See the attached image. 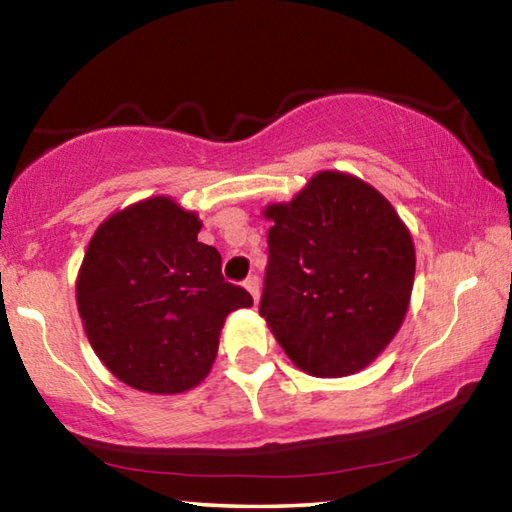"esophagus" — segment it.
Listing matches in <instances>:
<instances>
[{
	"instance_id": "34e87169",
	"label": "esophagus",
	"mask_w": 512,
	"mask_h": 512,
	"mask_svg": "<svg viewBox=\"0 0 512 512\" xmlns=\"http://www.w3.org/2000/svg\"><path fill=\"white\" fill-rule=\"evenodd\" d=\"M244 287L248 289L250 296H253V300L257 302V300H259V280H257V277H255V275L248 277V280L244 282Z\"/></svg>"
}]
</instances>
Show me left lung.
<instances>
[{"label": "left lung", "instance_id": "8db88e82", "mask_svg": "<svg viewBox=\"0 0 512 512\" xmlns=\"http://www.w3.org/2000/svg\"><path fill=\"white\" fill-rule=\"evenodd\" d=\"M262 214L273 225L259 314L275 341L314 377L370 366L411 302L415 246L400 214L345 171H318Z\"/></svg>", "mask_w": 512, "mask_h": 512}]
</instances>
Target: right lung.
I'll return each instance as SVG.
<instances>
[{
    "label": "right lung",
    "instance_id": "add662e5",
    "mask_svg": "<svg viewBox=\"0 0 512 512\" xmlns=\"http://www.w3.org/2000/svg\"><path fill=\"white\" fill-rule=\"evenodd\" d=\"M203 223L171 196L110 214L76 277V307L92 350L124 384L176 395L201 384L230 311L250 293L225 282L221 255L198 241Z\"/></svg>",
    "mask_w": 512,
    "mask_h": 512
}]
</instances>
